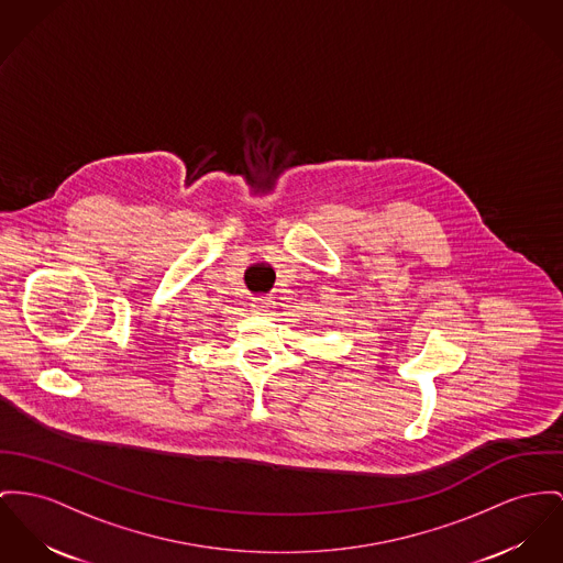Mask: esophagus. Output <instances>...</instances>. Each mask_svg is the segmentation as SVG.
<instances>
[{
    "label": "esophagus",
    "mask_w": 563,
    "mask_h": 563,
    "mask_svg": "<svg viewBox=\"0 0 563 563\" xmlns=\"http://www.w3.org/2000/svg\"><path fill=\"white\" fill-rule=\"evenodd\" d=\"M250 309H252L254 313H261V316H264V313L271 309V302L266 299H254L250 302Z\"/></svg>",
    "instance_id": "34e87169"
}]
</instances>
